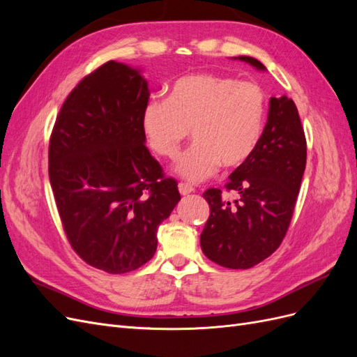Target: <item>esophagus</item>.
Here are the masks:
<instances>
[{"label":"esophagus","mask_w":357,"mask_h":357,"mask_svg":"<svg viewBox=\"0 0 357 357\" xmlns=\"http://www.w3.org/2000/svg\"><path fill=\"white\" fill-rule=\"evenodd\" d=\"M178 190L183 197H186V195H189V193L195 192V189H193L190 185H188V183H178Z\"/></svg>","instance_id":"1"}]
</instances>
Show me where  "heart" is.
Returning a JSON list of instances; mask_svg holds the SVG:
<instances>
[{"mask_svg": "<svg viewBox=\"0 0 357 357\" xmlns=\"http://www.w3.org/2000/svg\"><path fill=\"white\" fill-rule=\"evenodd\" d=\"M266 95L255 82L213 73L189 74L171 86L168 100L149 101L143 131L149 146L169 160L178 158L192 131L193 144L176 167L192 183L247 164L262 138Z\"/></svg>", "mask_w": 357, "mask_h": 357, "instance_id": "heart-1", "label": "heart"}]
</instances>
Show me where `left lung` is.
<instances>
[{
    "instance_id": "left-lung-1",
    "label": "left lung",
    "mask_w": 357,
    "mask_h": 357,
    "mask_svg": "<svg viewBox=\"0 0 357 357\" xmlns=\"http://www.w3.org/2000/svg\"><path fill=\"white\" fill-rule=\"evenodd\" d=\"M238 59L265 70L252 56ZM305 164L307 139L296 105L287 96H273L256 152L225 185L236 198L226 199L214 188L202 193L210 205L201 234L204 255L231 269L252 268L271 256L289 229Z\"/></svg>"
}]
</instances>
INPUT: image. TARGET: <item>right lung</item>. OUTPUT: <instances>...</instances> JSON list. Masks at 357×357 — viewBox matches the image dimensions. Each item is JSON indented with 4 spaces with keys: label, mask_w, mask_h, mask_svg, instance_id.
Segmentation results:
<instances>
[{
    "label": "right lung",
    "mask_w": 357,
    "mask_h": 357,
    "mask_svg": "<svg viewBox=\"0 0 357 357\" xmlns=\"http://www.w3.org/2000/svg\"><path fill=\"white\" fill-rule=\"evenodd\" d=\"M147 82L109 61L63 101L49 143V178L63 232L83 261L125 274L153 257L158 226L181 199L143 131Z\"/></svg>",
    "instance_id": "add662e5"
}]
</instances>
